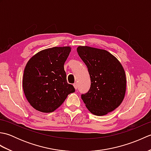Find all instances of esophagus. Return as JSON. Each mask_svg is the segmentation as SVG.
Returning a JSON list of instances; mask_svg holds the SVG:
<instances>
[{"mask_svg":"<svg viewBox=\"0 0 151 151\" xmlns=\"http://www.w3.org/2000/svg\"><path fill=\"white\" fill-rule=\"evenodd\" d=\"M73 86H74V88H75V89H77V83L75 82V84H73Z\"/></svg>","mask_w":151,"mask_h":151,"instance_id":"34e87169","label":"esophagus"}]
</instances>
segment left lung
I'll return each mask as SVG.
<instances>
[{
  "mask_svg": "<svg viewBox=\"0 0 151 151\" xmlns=\"http://www.w3.org/2000/svg\"><path fill=\"white\" fill-rule=\"evenodd\" d=\"M90 76L89 91L81 95L88 110L98 116L114 111L123 101L126 75L119 60L107 50L88 46L77 48Z\"/></svg>",
  "mask_w": 151,
  "mask_h": 151,
  "instance_id": "8db88e82",
  "label": "left lung"
}]
</instances>
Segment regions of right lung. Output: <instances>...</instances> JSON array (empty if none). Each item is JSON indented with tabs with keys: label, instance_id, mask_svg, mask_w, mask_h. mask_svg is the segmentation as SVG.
Masks as SVG:
<instances>
[{
	"label": "right lung",
	"instance_id": "right-lung-1",
	"mask_svg": "<svg viewBox=\"0 0 151 151\" xmlns=\"http://www.w3.org/2000/svg\"><path fill=\"white\" fill-rule=\"evenodd\" d=\"M70 52V47L50 48L41 50L27 62L22 88L27 101L36 110L52 112L67 95L75 92L73 86L67 82L64 70Z\"/></svg>",
	"mask_w": 151,
	"mask_h": 151
}]
</instances>
